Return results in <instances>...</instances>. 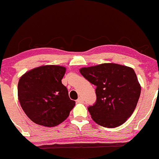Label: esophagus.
<instances>
[{
  "label": "esophagus",
  "instance_id": "1",
  "mask_svg": "<svg viewBox=\"0 0 159 159\" xmlns=\"http://www.w3.org/2000/svg\"><path fill=\"white\" fill-rule=\"evenodd\" d=\"M76 102H83V97H81V96H80V97L77 99V100H76Z\"/></svg>",
  "mask_w": 159,
  "mask_h": 159
}]
</instances>
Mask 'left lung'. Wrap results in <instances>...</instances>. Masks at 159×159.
Returning a JSON list of instances; mask_svg holds the SVG:
<instances>
[{
  "instance_id": "1",
  "label": "left lung",
  "mask_w": 159,
  "mask_h": 159,
  "mask_svg": "<svg viewBox=\"0 0 159 159\" xmlns=\"http://www.w3.org/2000/svg\"><path fill=\"white\" fill-rule=\"evenodd\" d=\"M80 72L96 86V102L88 107L92 119L106 128L123 124L133 113L141 93L133 69L116 63H102L82 68Z\"/></svg>"
}]
</instances>
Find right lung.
I'll return each instance as SVG.
<instances>
[{
	"label": "right lung",
	"mask_w": 159,
	"mask_h": 159,
	"mask_svg": "<svg viewBox=\"0 0 159 159\" xmlns=\"http://www.w3.org/2000/svg\"><path fill=\"white\" fill-rule=\"evenodd\" d=\"M66 68L47 65L31 70L19 80L18 99L23 110L38 125L53 127L70 115L74 100L62 83Z\"/></svg>",
	"instance_id": "obj_1"
}]
</instances>
